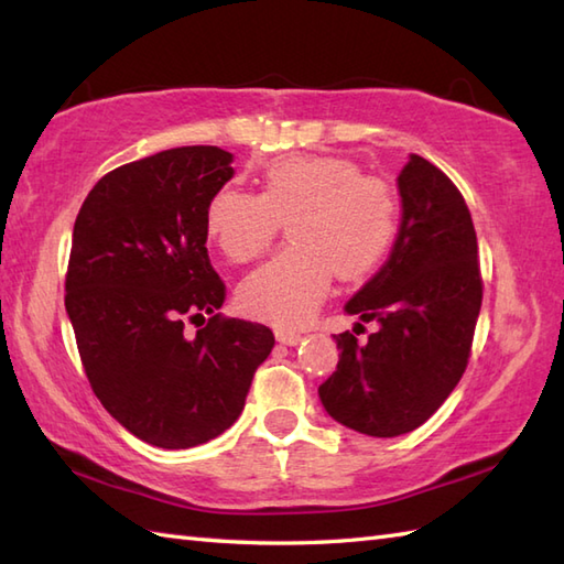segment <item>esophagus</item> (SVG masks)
I'll list each match as a JSON object with an SVG mask.
<instances>
[{
	"label": "esophagus",
	"mask_w": 564,
	"mask_h": 564,
	"mask_svg": "<svg viewBox=\"0 0 564 564\" xmlns=\"http://www.w3.org/2000/svg\"><path fill=\"white\" fill-rule=\"evenodd\" d=\"M275 339L285 346H295L303 341V334L301 332H275Z\"/></svg>",
	"instance_id": "esophagus-1"
}]
</instances>
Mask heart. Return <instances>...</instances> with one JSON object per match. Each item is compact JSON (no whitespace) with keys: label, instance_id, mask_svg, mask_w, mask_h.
Wrapping results in <instances>:
<instances>
[{"label":"heart","instance_id":"1","mask_svg":"<svg viewBox=\"0 0 564 564\" xmlns=\"http://www.w3.org/2000/svg\"><path fill=\"white\" fill-rule=\"evenodd\" d=\"M289 220L291 247L251 271L237 291L247 315L301 327L327 295L332 275L358 281L388 257L398 237L400 203L376 176L349 160L289 154L261 174V194L237 186L215 191L206 232L227 259L259 257Z\"/></svg>","mask_w":564,"mask_h":564}]
</instances>
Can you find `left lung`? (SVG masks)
Listing matches in <instances>:
<instances>
[{
  "label": "left lung",
  "instance_id": "obj_1",
  "mask_svg": "<svg viewBox=\"0 0 564 564\" xmlns=\"http://www.w3.org/2000/svg\"><path fill=\"white\" fill-rule=\"evenodd\" d=\"M398 191L390 257L344 305L356 327L376 322V332L368 341L334 337L339 364L317 390L334 422L376 438L410 434L446 402L482 305L477 235L460 191L419 154L402 166Z\"/></svg>",
  "mask_w": 564,
  "mask_h": 564
}]
</instances>
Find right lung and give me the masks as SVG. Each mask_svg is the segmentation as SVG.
Wrapping results in <instances>:
<instances>
[{"mask_svg":"<svg viewBox=\"0 0 564 564\" xmlns=\"http://www.w3.org/2000/svg\"><path fill=\"white\" fill-rule=\"evenodd\" d=\"M232 154L174 148L118 166L72 230L65 310L91 390L118 424L158 448H194L245 410L273 332L227 319L206 249V206ZM198 327L185 332V322Z\"/></svg>","mask_w":564,"mask_h":564,"instance_id":"add662e5","label":"right lung"}]
</instances>
